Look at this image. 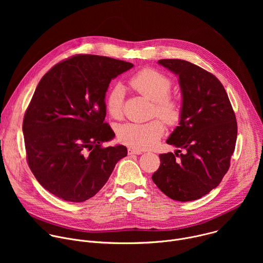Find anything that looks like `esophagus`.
I'll return each instance as SVG.
<instances>
[{"mask_svg":"<svg viewBox=\"0 0 263 263\" xmlns=\"http://www.w3.org/2000/svg\"><path fill=\"white\" fill-rule=\"evenodd\" d=\"M128 153H129L130 155H132V154L140 155V154H142V151H140V149H137V148H134V147H129V148H128Z\"/></svg>","mask_w":263,"mask_h":263,"instance_id":"obj_1","label":"esophagus"}]
</instances>
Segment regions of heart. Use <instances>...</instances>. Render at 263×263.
<instances>
[{
	"label": "heart",
	"instance_id": "heart-1",
	"mask_svg": "<svg viewBox=\"0 0 263 263\" xmlns=\"http://www.w3.org/2000/svg\"><path fill=\"white\" fill-rule=\"evenodd\" d=\"M131 87L139 95L154 103V114L166 124L175 125L181 119L180 103L170 97L172 80L165 73L155 68H143L130 79ZM125 89L122 84H116L106 97V109L111 118L120 119L123 115ZM164 132V125L160 120L137 124L126 123L118 128V137L123 143L145 149L154 146Z\"/></svg>",
	"mask_w": 263,
	"mask_h": 263
}]
</instances>
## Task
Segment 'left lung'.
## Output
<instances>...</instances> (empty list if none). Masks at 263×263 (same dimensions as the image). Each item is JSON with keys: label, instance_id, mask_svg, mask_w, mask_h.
<instances>
[{"label": "left lung", "instance_id": "1", "mask_svg": "<svg viewBox=\"0 0 263 263\" xmlns=\"http://www.w3.org/2000/svg\"><path fill=\"white\" fill-rule=\"evenodd\" d=\"M158 63L179 77L182 111L179 126L166 139L180 149L159 155L160 166L152 179L173 200H198L215 189L229 170L237 138L235 114L211 72L181 59Z\"/></svg>", "mask_w": 263, "mask_h": 263}]
</instances>
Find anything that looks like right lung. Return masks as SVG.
<instances>
[{
	"instance_id": "1",
	"label": "right lung",
	"mask_w": 263,
	"mask_h": 263,
	"mask_svg": "<svg viewBox=\"0 0 263 263\" xmlns=\"http://www.w3.org/2000/svg\"><path fill=\"white\" fill-rule=\"evenodd\" d=\"M133 64L97 55H76L54 65L40 81L26 110L23 132L27 161L52 195L80 203L108 181L122 144L103 146L116 136L106 117L109 83Z\"/></svg>"
}]
</instances>
